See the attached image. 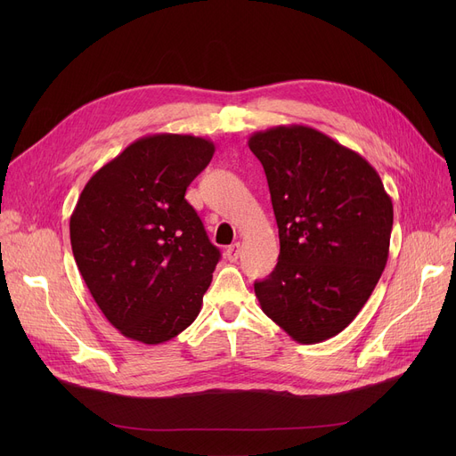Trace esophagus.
Instances as JSON below:
<instances>
[{"mask_svg": "<svg viewBox=\"0 0 456 456\" xmlns=\"http://www.w3.org/2000/svg\"><path fill=\"white\" fill-rule=\"evenodd\" d=\"M225 256H227L229 262H236L238 256H240V242H236V244L229 246V248L225 249Z\"/></svg>", "mask_w": 456, "mask_h": 456, "instance_id": "1", "label": "esophagus"}]
</instances>
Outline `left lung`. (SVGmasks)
<instances>
[{
	"instance_id": "1",
	"label": "left lung",
	"mask_w": 456,
	"mask_h": 456,
	"mask_svg": "<svg viewBox=\"0 0 456 456\" xmlns=\"http://www.w3.org/2000/svg\"><path fill=\"white\" fill-rule=\"evenodd\" d=\"M266 172L279 262L255 282L262 313L299 344L342 332L387 266L394 205L375 167L306 126L249 136Z\"/></svg>"
}]
</instances>
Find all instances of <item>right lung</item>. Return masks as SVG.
Listing matches in <instances>:
<instances>
[{"label": "right lung", "instance_id": "add662e5", "mask_svg": "<svg viewBox=\"0 0 456 456\" xmlns=\"http://www.w3.org/2000/svg\"><path fill=\"white\" fill-rule=\"evenodd\" d=\"M212 155L201 136L138 138L90 177L71 212L77 268L126 338L157 346L200 314L220 249L184 194Z\"/></svg>", "mask_w": 456, "mask_h": 456}]
</instances>
